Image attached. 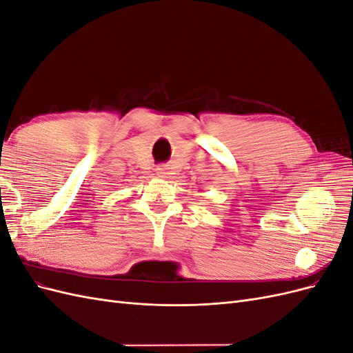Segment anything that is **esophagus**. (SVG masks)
Segmentation results:
<instances>
[{
  "label": "esophagus",
  "instance_id": "34e87169",
  "mask_svg": "<svg viewBox=\"0 0 353 353\" xmlns=\"http://www.w3.org/2000/svg\"><path fill=\"white\" fill-rule=\"evenodd\" d=\"M156 174H157V176L159 178H169V175H170V170H169V168L168 166H157L156 168Z\"/></svg>",
  "mask_w": 353,
  "mask_h": 353
}]
</instances>
